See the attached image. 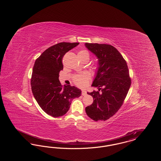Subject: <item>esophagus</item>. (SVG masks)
I'll return each instance as SVG.
<instances>
[{"label":"esophagus","instance_id":"obj_1","mask_svg":"<svg viewBox=\"0 0 161 161\" xmlns=\"http://www.w3.org/2000/svg\"><path fill=\"white\" fill-rule=\"evenodd\" d=\"M81 93H82V95H83V96H85V95H87V92H86L85 90H83Z\"/></svg>","mask_w":161,"mask_h":161}]
</instances>
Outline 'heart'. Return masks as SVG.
I'll return each mask as SVG.
<instances>
[{
  "instance_id": "obj_1",
  "label": "heart",
  "mask_w": 161,
  "mask_h": 161,
  "mask_svg": "<svg viewBox=\"0 0 161 161\" xmlns=\"http://www.w3.org/2000/svg\"><path fill=\"white\" fill-rule=\"evenodd\" d=\"M78 57H81V58H83V57L89 58V54L86 50L80 51L78 53ZM89 79H90V74L88 72H84L81 74L76 75L75 77H74V81L78 86L84 87L88 83V81Z\"/></svg>"
}]
</instances>
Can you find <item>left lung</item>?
Listing matches in <instances>:
<instances>
[{
    "instance_id": "1",
    "label": "left lung",
    "mask_w": 161,
    "mask_h": 161,
    "mask_svg": "<svg viewBox=\"0 0 161 161\" xmlns=\"http://www.w3.org/2000/svg\"><path fill=\"white\" fill-rule=\"evenodd\" d=\"M85 46L98 59L97 71L92 86L98 91L87 92L93 98L86 112L92 119L106 121L122 106L131 85L127 63L112 45L86 43Z\"/></svg>"
}]
</instances>
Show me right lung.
<instances>
[{"mask_svg":"<svg viewBox=\"0 0 161 161\" xmlns=\"http://www.w3.org/2000/svg\"><path fill=\"white\" fill-rule=\"evenodd\" d=\"M79 43L61 42L47 48L35 61L31 80L33 95L47 115L59 117L69 110L72 101L81 95L75 86L61 85L59 72L63 69L64 55Z\"/></svg>","mask_w":161,"mask_h":161,"instance_id":"right-lung-1","label":"right lung"}]
</instances>
